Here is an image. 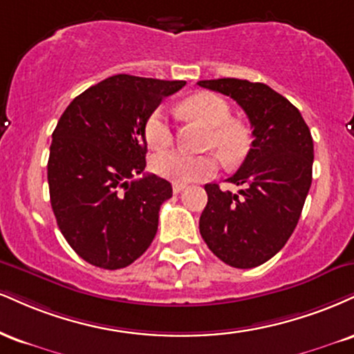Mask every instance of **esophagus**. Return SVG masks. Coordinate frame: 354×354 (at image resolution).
Here are the masks:
<instances>
[{"instance_id": "obj_1", "label": "esophagus", "mask_w": 354, "mask_h": 354, "mask_svg": "<svg viewBox=\"0 0 354 354\" xmlns=\"http://www.w3.org/2000/svg\"><path fill=\"white\" fill-rule=\"evenodd\" d=\"M185 188H186V185H180V183H173V193L174 194H180Z\"/></svg>"}]
</instances>
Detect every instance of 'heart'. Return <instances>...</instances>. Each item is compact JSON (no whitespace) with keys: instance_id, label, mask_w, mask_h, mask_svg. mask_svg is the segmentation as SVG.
Listing matches in <instances>:
<instances>
[{"instance_id":"heart-1","label":"heart","mask_w":354,"mask_h":354,"mask_svg":"<svg viewBox=\"0 0 354 354\" xmlns=\"http://www.w3.org/2000/svg\"><path fill=\"white\" fill-rule=\"evenodd\" d=\"M183 112L209 127L207 147L214 148L225 163H236L245 151V133L231 122V109L223 97L201 92L183 102ZM147 143L166 148L173 142V129L163 107L153 109L143 125ZM151 171L173 183L203 181L218 173V160L212 155H189L181 150L158 153L151 158Z\"/></svg>"}]
</instances>
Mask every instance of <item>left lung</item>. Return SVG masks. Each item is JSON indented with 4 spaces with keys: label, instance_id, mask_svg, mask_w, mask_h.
<instances>
[{
    "label": "left lung",
    "instance_id": "obj_1",
    "mask_svg": "<svg viewBox=\"0 0 354 354\" xmlns=\"http://www.w3.org/2000/svg\"><path fill=\"white\" fill-rule=\"evenodd\" d=\"M199 87L236 100L252 127V148L227 181L204 186L207 204L199 232L216 257L236 267L261 266L287 244L312 185L313 138L295 105L269 85L241 79L199 80Z\"/></svg>",
    "mask_w": 354,
    "mask_h": 354
}]
</instances>
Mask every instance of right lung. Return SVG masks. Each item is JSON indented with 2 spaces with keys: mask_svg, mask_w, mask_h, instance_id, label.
Masks as SVG:
<instances>
[{
  "mask_svg": "<svg viewBox=\"0 0 354 354\" xmlns=\"http://www.w3.org/2000/svg\"><path fill=\"white\" fill-rule=\"evenodd\" d=\"M185 84L112 75L75 97L59 118L48 161L50 206L85 262L123 269L150 247L173 189L156 174L135 180L147 166L143 125Z\"/></svg>",
  "mask_w": 354,
  "mask_h": 354,
  "instance_id": "right-lung-1",
  "label": "right lung"
}]
</instances>
